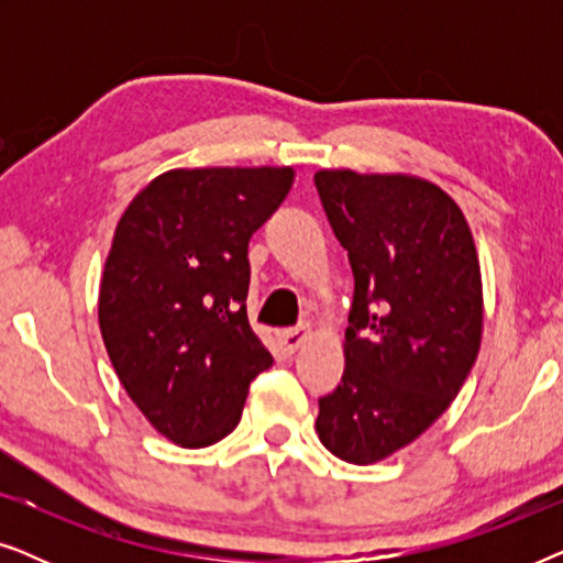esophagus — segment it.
Listing matches in <instances>:
<instances>
[{
  "mask_svg": "<svg viewBox=\"0 0 563 563\" xmlns=\"http://www.w3.org/2000/svg\"><path fill=\"white\" fill-rule=\"evenodd\" d=\"M305 338H307V328L305 325L289 328V330H279V333H276V341H279L284 353H295L299 345L305 343Z\"/></svg>",
  "mask_w": 563,
  "mask_h": 563,
  "instance_id": "esophagus-1",
  "label": "esophagus"
}]
</instances>
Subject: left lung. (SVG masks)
<instances>
[{"label":"left lung","mask_w":563,"mask_h":563,"mask_svg":"<svg viewBox=\"0 0 563 563\" xmlns=\"http://www.w3.org/2000/svg\"><path fill=\"white\" fill-rule=\"evenodd\" d=\"M353 272L341 384L320 397L322 445L374 464L426 433L482 341V279L459 205L415 176L314 174Z\"/></svg>","instance_id":"1"}]
</instances>
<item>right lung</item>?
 <instances>
[{"instance_id": "obj_1", "label": "right lung", "mask_w": 563, "mask_h": 563, "mask_svg": "<svg viewBox=\"0 0 563 563\" xmlns=\"http://www.w3.org/2000/svg\"><path fill=\"white\" fill-rule=\"evenodd\" d=\"M291 168H176L118 222L99 328L122 387L184 449L233 433L274 364L249 325V241L287 197Z\"/></svg>"}]
</instances>
